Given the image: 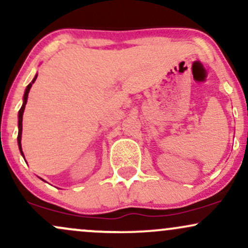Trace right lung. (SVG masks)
<instances>
[{"label": "right lung", "instance_id": "right-lung-1", "mask_svg": "<svg viewBox=\"0 0 248 248\" xmlns=\"http://www.w3.org/2000/svg\"><path fill=\"white\" fill-rule=\"evenodd\" d=\"M37 76H38V75H36L35 77H33L32 81H31L30 84L27 86V88H25V92H24V95H23V105H22L21 109L18 110V136H17V143H18L19 152H21L22 156H23V157H24V154H23V152H22V144H21V140H22V121H23V113H24V109H25V105H27V101H28V95H29L31 86H32L33 82L36 81ZM39 178H41V177H39ZM41 179H42V181H44V179H43V178H41Z\"/></svg>", "mask_w": 248, "mask_h": 248}]
</instances>
